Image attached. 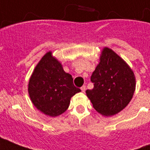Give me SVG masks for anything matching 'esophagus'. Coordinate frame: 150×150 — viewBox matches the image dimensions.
<instances>
[{
  "label": "esophagus",
  "instance_id": "34e87169",
  "mask_svg": "<svg viewBox=\"0 0 150 150\" xmlns=\"http://www.w3.org/2000/svg\"><path fill=\"white\" fill-rule=\"evenodd\" d=\"M81 91H83V92H85V91H86V86H83V87H82Z\"/></svg>",
  "mask_w": 150,
  "mask_h": 150
}]
</instances>
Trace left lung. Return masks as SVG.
I'll use <instances>...</instances> for the list:
<instances>
[{
    "label": "left lung",
    "instance_id": "8db88e82",
    "mask_svg": "<svg viewBox=\"0 0 150 150\" xmlns=\"http://www.w3.org/2000/svg\"><path fill=\"white\" fill-rule=\"evenodd\" d=\"M94 83L87 96L101 115H116L129 104L136 88L134 73L125 61L112 50L104 47L100 62L91 76Z\"/></svg>",
    "mask_w": 150,
    "mask_h": 150
}]
</instances>
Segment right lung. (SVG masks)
Here are the masks:
<instances>
[{"instance_id":"1","label":"right lung","mask_w":150,"mask_h":150,"mask_svg":"<svg viewBox=\"0 0 150 150\" xmlns=\"http://www.w3.org/2000/svg\"><path fill=\"white\" fill-rule=\"evenodd\" d=\"M28 91L38 110L54 117L68 108L71 98L81 90L75 87L71 75L64 71L62 64L49 51L34 68Z\"/></svg>"}]
</instances>
